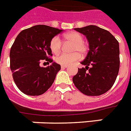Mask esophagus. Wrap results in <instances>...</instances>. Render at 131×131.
Masks as SVG:
<instances>
[{
  "instance_id": "34e87169",
  "label": "esophagus",
  "mask_w": 131,
  "mask_h": 131,
  "mask_svg": "<svg viewBox=\"0 0 131 131\" xmlns=\"http://www.w3.org/2000/svg\"><path fill=\"white\" fill-rule=\"evenodd\" d=\"M68 67V66H61V69H65V68H67Z\"/></svg>"
}]
</instances>
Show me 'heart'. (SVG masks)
<instances>
[{
  "mask_svg": "<svg viewBox=\"0 0 131 131\" xmlns=\"http://www.w3.org/2000/svg\"><path fill=\"white\" fill-rule=\"evenodd\" d=\"M66 41L73 44L71 51L74 52L71 54L62 53L57 56L55 61L57 63L62 66H69L73 62L80 59L81 55H85L87 51V47L83 42L84 38L80 34L76 32H70L67 33L63 36ZM62 43L58 36H55L50 42V49L54 54H58L60 52Z\"/></svg>",
  "mask_w": 131,
  "mask_h": 131,
  "instance_id": "b5f03b06",
  "label": "heart"
}]
</instances>
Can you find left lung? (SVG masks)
<instances>
[{"mask_svg":"<svg viewBox=\"0 0 131 131\" xmlns=\"http://www.w3.org/2000/svg\"><path fill=\"white\" fill-rule=\"evenodd\" d=\"M74 30L86 36L89 47L86 57L80 63L86 67L78 69L73 77L74 85L88 96L104 94L112 88L118 74V42L107 30L93 25Z\"/></svg>","mask_w":131,"mask_h":131,"instance_id":"8db88e82","label":"left lung"}]
</instances>
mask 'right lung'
<instances>
[{"label": "right lung", "mask_w": 131, "mask_h": 131, "mask_svg": "<svg viewBox=\"0 0 131 131\" xmlns=\"http://www.w3.org/2000/svg\"><path fill=\"white\" fill-rule=\"evenodd\" d=\"M62 31L37 25L22 30L16 37L10 51V68L15 83L24 94L40 95L53 84L61 66L48 58L52 55L50 42ZM43 60L52 64L40 67L39 63Z\"/></svg>", "instance_id": "right-lung-1"}]
</instances>
